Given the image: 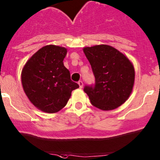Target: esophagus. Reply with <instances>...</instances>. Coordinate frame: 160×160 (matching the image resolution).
Masks as SVG:
<instances>
[{
    "mask_svg": "<svg viewBox=\"0 0 160 160\" xmlns=\"http://www.w3.org/2000/svg\"><path fill=\"white\" fill-rule=\"evenodd\" d=\"M78 84H79V86H80V88H83V81H81V80H80V81L78 82Z\"/></svg>",
    "mask_w": 160,
    "mask_h": 160,
    "instance_id": "esophagus-1",
    "label": "esophagus"
}]
</instances>
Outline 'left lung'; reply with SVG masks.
<instances>
[{"label": "left lung", "mask_w": 160, "mask_h": 160, "mask_svg": "<svg viewBox=\"0 0 160 160\" xmlns=\"http://www.w3.org/2000/svg\"><path fill=\"white\" fill-rule=\"evenodd\" d=\"M95 84L86 85L85 93L94 107L102 110L116 109L132 92L135 79L133 65L123 53L107 45L85 47Z\"/></svg>", "instance_id": "left-lung-1"}]
</instances>
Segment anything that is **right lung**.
<instances>
[{
  "label": "right lung",
  "instance_id": "obj_1",
  "mask_svg": "<svg viewBox=\"0 0 160 160\" xmlns=\"http://www.w3.org/2000/svg\"><path fill=\"white\" fill-rule=\"evenodd\" d=\"M67 53L64 47L49 45L38 50L28 61L21 74L23 91L29 100L39 110L56 113L68 102L79 85L70 78L64 66Z\"/></svg>",
  "mask_w": 160,
  "mask_h": 160
}]
</instances>
